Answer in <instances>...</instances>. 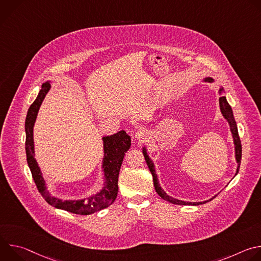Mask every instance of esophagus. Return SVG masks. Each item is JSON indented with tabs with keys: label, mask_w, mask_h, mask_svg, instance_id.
I'll return each instance as SVG.
<instances>
[{
	"label": "esophagus",
	"mask_w": 261,
	"mask_h": 261,
	"mask_svg": "<svg viewBox=\"0 0 261 261\" xmlns=\"http://www.w3.org/2000/svg\"><path fill=\"white\" fill-rule=\"evenodd\" d=\"M135 138L139 139V140H143V139H146L148 137V131L144 128H140L139 130H137L135 132Z\"/></svg>",
	"instance_id": "esophagus-1"
}]
</instances>
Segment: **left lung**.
<instances>
[{"mask_svg": "<svg viewBox=\"0 0 261 261\" xmlns=\"http://www.w3.org/2000/svg\"><path fill=\"white\" fill-rule=\"evenodd\" d=\"M204 83H213L214 80L212 77H205L203 80ZM222 93H224V89H223L222 87L220 88L219 90V94L221 95ZM219 105H220V110H221V114L222 116L224 117V119L228 122V125L230 127V131H231V134H232V138H233V143H234V153H236V160H237V163H238V166H237V172L234 175L238 174L239 172V169H240V165H241V159H242V144H241V139H240V136H239V132H238V127H237V123H236V120H234V117H233V113H232V109H231V106L228 104L227 100H226V97L225 96H221L219 98ZM142 154L144 156V159H145V162L147 164V167L148 169H150L152 175H153V180H154V186H155V189H156V192L159 194V196L161 198H163L164 200L170 202V203H174V204H180V205H199V204H203L210 200H212L213 198H215L217 195H215L214 197H212L211 199L208 200H205V201H200V202H190V201H184V200H179V199H176V198H173L169 195H167L164 190L162 189V187L159 184V180H158V176L156 174V170H155V165H154V162L151 160L150 156L147 155V152H146V148L143 146L142 147Z\"/></svg>", "mask_w": 261, "mask_h": 261, "instance_id": "left-lung-1", "label": "left lung"}]
</instances>
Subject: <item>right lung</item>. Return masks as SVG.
Masks as SVG:
<instances>
[{
    "label": "right lung",
    "instance_id": "1",
    "mask_svg": "<svg viewBox=\"0 0 261 261\" xmlns=\"http://www.w3.org/2000/svg\"><path fill=\"white\" fill-rule=\"evenodd\" d=\"M49 89L50 82H45L42 85V89L40 90L38 96H37L36 100L33 102L28 110L24 123L25 154L28 165L31 169L32 176L37 188H38V191L48 204L53 205L54 207L77 215L94 214L109 206L110 204H113L117 198L119 190V173L124 156L131 146V137L124 130L119 131L114 135L102 137L104 151V156L102 160V171L104 184L102 189L99 192L93 195H89L84 199L77 200H63L61 198L54 197L46 188V182L43 178L41 169L35 159L33 136V130L37 115H38L39 108Z\"/></svg>",
    "mask_w": 261,
    "mask_h": 261
}]
</instances>
